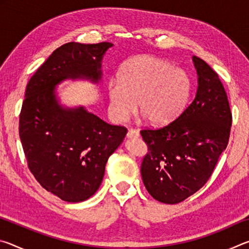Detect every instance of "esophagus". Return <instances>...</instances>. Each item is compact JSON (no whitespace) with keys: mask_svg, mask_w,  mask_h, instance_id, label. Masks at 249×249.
Returning a JSON list of instances; mask_svg holds the SVG:
<instances>
[{"mask_svg":"<svg viewBox=\"0 0 249 249\" xmlns=\"http://www.w3.org/2000/svg\"><path fill=\"white\" fill-rule=\"evenodd\" d=\"M127 137L128 138H132V137L137 138V137H140V133H138V130H136V129L130 128V129H128V132H127Z\"/></svg>","mask_w":249,"mask_h":249,"instance_id":"34e87169","label":"esophagus"}]
</instances>
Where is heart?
<instances>
[{
  "label": "heart",
  "mask_w": 249,
  "mask_h": 249,
  "mask_svg": "<svg viewBox=\"0 0 249 249\" xmlns=\"http://www.w3.org/2000/svg\"><path fill=\"white\" fill-rule=\"evenodd\" d=\"M191 82L182 68L153 56H137L121 67L117 82L108 86L109 109L124 121L137 107L154 125H166L178 117L188 103Z\"/></svg>",
  "instance_id": "1"
}]
</instances>
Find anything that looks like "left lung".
Masks as SVG:
<instances>
[{"label": "left lung", "mask_w": 249, "mask_h": 249, "mask_svg": "<svg viewBox=\"0 0 249 249\" xmlns=\"http://www.w3.org/2000/svg\"><path fill=\"white\" fill-rule=\"evenodd\" d=\"M197 73L195 100L166 126L141 130L148 153L142 182L155 200L177 204L203 187L230 140L231 113L217 73L193 56Z\"/></svg>", "instance_id": "8db88e82"}]
</instances>
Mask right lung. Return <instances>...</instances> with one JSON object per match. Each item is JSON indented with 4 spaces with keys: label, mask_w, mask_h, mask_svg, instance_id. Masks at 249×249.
Instances as JSON below:
<instances>
[{
    "label": "right lung",
    "mask_w": 249,
    "mask_h": 249,
    "mask_svg": "<svg viewBox=\"0 0 249 249\" xmlns=\"http://www.w3.org/2000/svg\"><path fill=\"white\" fill-rule=\"evenodd\" d=\"M113 44L68 43L29 80L19 114V138L29 170L48 192L82 202L98 190L109 156L127 128L105 123L82 107L58 103L54 87L66 79H101V61Z\"/></svg>",
    "instance_id": "right-lung-1"
}]
</instances>
